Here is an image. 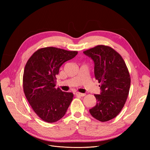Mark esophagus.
Returning a JSON list of instances; mask_svg holds the SVG:
<instances>
[{"label": "esophagus", "instance_id": "34e87169", "mask_svg": "<svg viewBox=\"0 0 150 150\" xmlns=\"http://www.w3.org/2000/svg\"><path fill=\"white\" fill-rule=\"evenodd\" d=\"M76 96H78L83 97V96H84L86 94H84V93H80L77 92V93H76Z\"/></svg>", "mask_w": 150, "mask_h": 150}]
</instances>
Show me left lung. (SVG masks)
<instances>
[{
    "label": "left lung",
    "instance_id": "left-lung-1",
    "mask_svg": "<svg viewBox=\"0 0 150 150\" xmlns=\"http://www.w3.org/2000/svg\"><path fill=\"white\" fill-rule=\"evenodd\" d=\"M94 61V76L101 83L97 103L89 110L99 121L111 120L119 114L128 98L131 79L123 59L112 48L99 45L83 52Z\"/></svg>",
    "mask_w": 150,
    "mask_h": 150
}]
</instances>
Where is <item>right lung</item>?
Listing matches in <instances>:
<instances>
[{"instance_id":"right-lung-1","label":"right lung","mask_w":150,"mask_h":150,"mask_svg":"<svg viewBox=\"0 0 150 150\" xmlns=\"http://www.w3.org/2000/svg\"><path fill=\"white\" fill-rule=\"evenodd\" d=\"M77 54V51L44 47L35 51L26 63L24 94L34 111L44 121L54 122L61 119L73 99L72 93L56 89V80L60 67Z\"/></svg>"}]
</instances>
